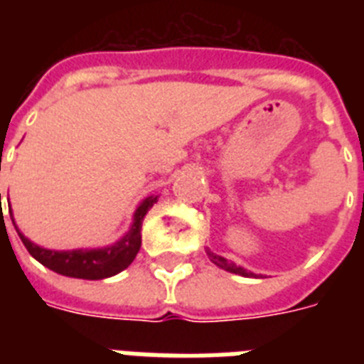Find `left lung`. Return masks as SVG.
<instances>
[{
	"mask_svg": "<svg viewBox=\"0 0 364 364\" xmlns=\"http://www.w3.org/2000/svg\"><path fill=\"white\" fill-rule=\"evenodd\" d=\"M208 257H210V260L213 262V264H217L219 268H223V270L232 272V274H238V276H243V277H259L257 274H253V272L245 270V268L238 266L236 262H232V260L225 259V257H221V255H215L213 251H210V249H208Z\"/></svg>",
	"mask_w": 364,
	"mask_h": 364,
	"instance_id": "8db88e82",
	"label": "left lung"
}]
</instances>
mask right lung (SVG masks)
<instances>
[{
    "label": "right lung",
    "mask_w": 364,
    "mask_h": 364,
    "mask_svg": "<svg viewBox=\"0 0 364 364\" xmlns=\"http://www.w3.org/2000/svg\"><path fill=\"white\" fill-rule=\"evenodd\" d=\"M156 200H159V196H147L145 200H141V204L137 205L136 211H134L130 230L113 245L98 249H71V251L45 249L30 242L24 234L20 232L13 219L11 208H9V213H11L14 228H16L20 240L28 249V253L36 260H39L43 266H47L48 270L62 274V276L77 277V279H105V277L117 276L136 259L137 251L141 247L143 219L147 215V211L156 204Z\"/></svg>",
    "instance_id": "right-lung-1"
}]
</instances>
